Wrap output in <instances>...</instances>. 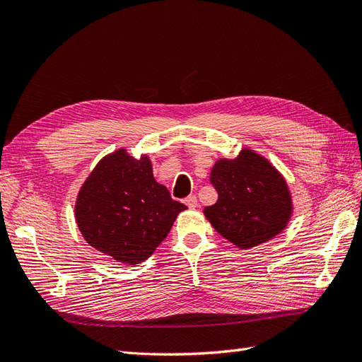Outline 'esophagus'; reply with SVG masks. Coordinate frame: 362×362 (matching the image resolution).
<instances>
[{"instance_id": "1", "label": "esophagus", "mask_w": 362, "mask_h": 362, "mask_svg": "<svg viewBox=\"0 0 362 362\" xmlns=\"http://www.w3.org/2000/svg\"><path fill=\"white\" fill-rule=\"evenodd\" d=\"M184 204L187 205L189 208H196V206H198V198H196L194 194H192V196H189V198L184 199Z\"/></svg>"}]
</instances>
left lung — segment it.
<instances>
[{
    "label": "left lung",
    "instance_id": "8db88e82",
    "mask_svg": "<svg viewBox=\"0 0 362 362\" xmlns=\"http://www.w3.org/2000/svg\"><path fill=\"white\" fill-rule=\"evenodd\" d=\"M210 181L218 198L204 214L237 247L258 246L287 226L293 213L287 182L257 152L242 149L234 160H217Z\"/></svg>",
    "mask_w": 362,
    "mask_h": 362
}]
</instances>
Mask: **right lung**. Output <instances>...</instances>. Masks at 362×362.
<instances>
[{
    "label": "right lung",
    "instance_id": "right-lung-1",
    "mask_svg": "<svg viewBox=\"0 0 362 362\" xmlns=\"http://www.w3.org/2000/svg\"><path fill=\"white\" fill-rule=\"evenodd\" d=\"M184 204L152 175L149 157L117 149L104 157L84 181L75 218L86 242L124 264L149 258L168 237Z\"/></svg>",
    "mask_w": 362,
    "mask_h": 362
}]
</instances>
